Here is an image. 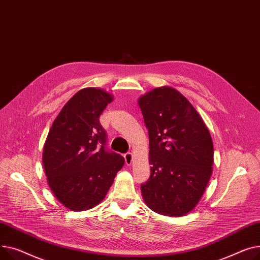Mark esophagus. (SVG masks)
<instances>
[{
	"label": "esophagus",
	"mask_w": 260,
	"mask_h": 260,
	"mask_svg": "<svg viewBox=\"0 0 260 260\" xmlns=\"http://www.w3.org/2000/svg\"><path fill=\"white\" fill-rule=\"evenodd\" d=\"M124 158H125V161H126V165L130 166L132 164V160H133V154L130 153V152H128V153H126L124 155Z\"/></svg>",
	"instance_id": "34e87169"
}]
</instances>
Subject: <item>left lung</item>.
<instances>
[{"instance_id": "8db88e82", "label": "left lung", "mask_w": 260, "mask_h": 260, "mask_svg": "<svg viewBox=\"0 0 260 260\" xmlns=\"http://www.w3.org/2000/svg\"><path fill=\"white\" fill-rule=\"evenodd\" d=\"M149 133L151 175L141 186L148 208L180 217L201 201L213 171L212 137L202 116L176 89L154 88L139 99Z\"/></svg>"}]
</instances>
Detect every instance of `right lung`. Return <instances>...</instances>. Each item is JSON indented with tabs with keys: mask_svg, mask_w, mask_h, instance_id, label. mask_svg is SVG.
<instances>
[{
	"mask_svg": "<svg viewBox=\"0 0 260 260\" xmlns=\"http://www.w3.org/2000/svg\"><path fill=\"white\" fill-rule=\"evenodd\" d=\"M113 95L88 87L63 107L49 130L43 149V166L56 200L70 211L100 205L112 186L124 158L107 152L106 132L100 115Z\"/></svg>",
	"mask_w": 260,
	"mask_h": 260,
	"instance_id": "add662e5",
	"label": "right lung"
}]
</instances>
